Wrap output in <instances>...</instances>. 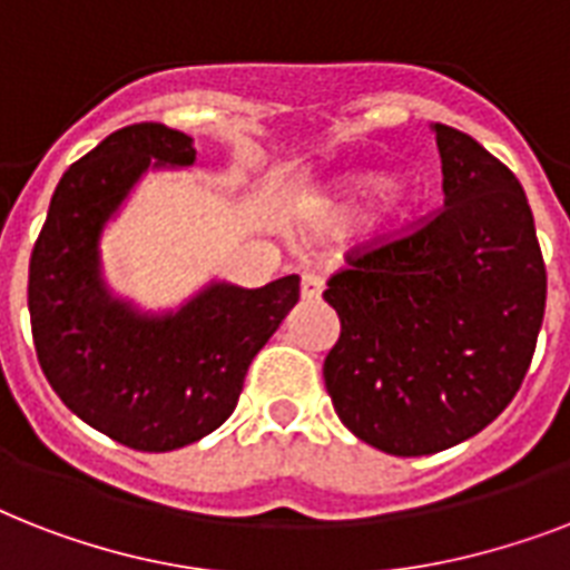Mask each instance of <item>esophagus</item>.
I'll return each instance as SVG.
<instances>
[{"label": "esophagus", "mask_w": 570, "mask_h": 570, "mask_svg": "<svg viewBox=\"0 0 570 570\" xmlns=\"http://www.w3.org/2000/svg\"><path fill=\"white\" fill-rule=\"evenodd\" d=\"M322 289H325V281H322V275H316V272H304V275H302V298L313 302V298H320Z\"/></svg>", "instance_id": "34e87169"}]
</instances>
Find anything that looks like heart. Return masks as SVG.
<instances>
[{
  "instance_id": "heart-1",
  "label": "heart",
  "mask_w": 570,
  "mask_h": 570,
  "mask_svg": "<svg viewBox=\"0 0 570 570\" xmlns=\"http://www.w3.org/2000/svg\"><path fill=\"white\" fill-rule=\"evenodd\" d=\"M384 186H387L384 177H373V174H370V177H364V180H355V186L348 189V200H352V204H361V200H366V197L379 195Z\"/></svg>"
}]
</instances>
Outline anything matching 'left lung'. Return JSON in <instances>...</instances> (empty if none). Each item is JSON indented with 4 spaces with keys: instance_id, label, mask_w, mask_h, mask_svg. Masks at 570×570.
<instances>
[{
    "instance_id": "left-lung-1",
    "label": "left lung",
    "mask_w": 570,
    "mask_h": 570,
    "mask_svg": "<svg viewBox=\"0 0 570 570\" xmlns=\"http://www.w3.org/2000/svg\"><path fill=\"white\" fill-rule=\"evenodd\" d=\"M432 129L441 209L348 250L322 293L340 316L322 366L334 411L390 455H432L494 423L530 370L548 298L518 177L468 132Z\"/></svg>"
}]
</instances>
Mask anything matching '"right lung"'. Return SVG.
<instances>
[{
    "label": "right lung",
    "mask_w": 570,
    "mask_h": 570,
    "mask_svg": "<svg viewBox=\"0 0 570 570\" xmlns=\"http://www.w3.org/2000/svg\"><path fill=\"white\" fill-rule=\"evenodd\" d=\"M195 163L191 138L132 124L65 171L29 263L40 370L79 420L129 450L168 452L233 414L250 361L298 302V275L259 289L209 284L180 311L150 316L109 293L100 236L154 165Z\"/></svg>",
    "instance_id": "add662e5"
}]
</instances>
